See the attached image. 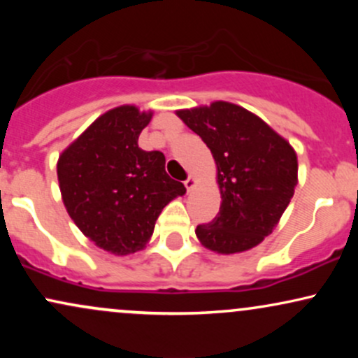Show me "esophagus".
Wrapping results in <instances>:
<instances>
[{
	"instance_id": "34e87169",
	"label": "esophagus",
	"mask_w": 358,
	"mask_h": 358,
	"mask_svg": "<svg viewBox=\"0 0 358 358\" xmlns=\"http://www.w3.org/2000/svg\"><path fill=\"white\" fill-rule=\"evenodd\" d=\"M195 185H196V180L193 178V176H188V178L185 180V187H187L188 192H192L193 188H195Z\"/></svg>"
}]
</instances>
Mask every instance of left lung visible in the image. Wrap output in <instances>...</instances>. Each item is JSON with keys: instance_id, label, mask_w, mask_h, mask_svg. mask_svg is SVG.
<instances>
[{"instance_id": "1", "label": "left lung", "mask_w": 358, "mask_h": 358, "mask_svg": "<svg viewBox=\"0 0 358 358\" xmlns=\"http://www.w3.org/2000/svg\"><path fill=\"white\" fill-rule=\"evenodd\" d=\"M176 116L203 139L217 165L220 210L210 224L196 227L200 244L225 256L256 248L274 231L294 195V148L232 102L180 109Z\"/></svg>"}]
</instances>
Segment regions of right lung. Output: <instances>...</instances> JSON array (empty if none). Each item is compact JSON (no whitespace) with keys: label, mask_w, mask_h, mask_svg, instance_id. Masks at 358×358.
<instances>
[{"label":"right lung","mask_w":358,"mask_h":358,"mask_svg":"<svg viewBox=\"0 0 358 358\" xmlns=\"http://www.w3.org/2000/svg\"><path fill=\"white\" fill-rule=\"evenodd\" d=\"M153 110L109 109L62 151L57 176L65 208L80 232L114 256L150 242L163 208L187 192L165 171L162 151L138 146Z\"/></svg>","instance_id":"add662e5"}]
</instances>
